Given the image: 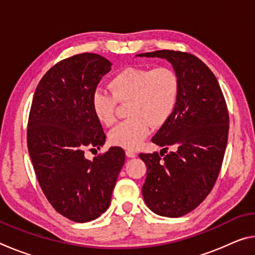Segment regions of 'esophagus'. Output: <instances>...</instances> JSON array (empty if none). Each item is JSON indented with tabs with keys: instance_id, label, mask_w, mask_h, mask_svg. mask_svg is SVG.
Listing matches in <instances>:
<instances>
[{
	"instance_id": "34e87169",
	"label": "esophagus",
	"mask_w": 255,
	"mask_h": 255,
	"mask_svg": "<svg viewBox=\"0 0 255 255\" xmlns=\"http://www.w3.org/2000/svg\"><path fill=\"white\" fill-rule=\"evenodd\" d=\"M126 156H127V157H135V156H136V153L133 152V150L127 149V150H126Z\"/></svg>"
}]
</instances>
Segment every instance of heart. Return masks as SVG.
<instances>
[{
	"label": "heart",
	"instance_id": "b5f03b06",
	"mask_svg": "<svg viewBox=\"0 0 255 255\" xmlns=\"http://www.w3.org/2000/svg\"><path fill=\"white\" fill-rule=\"evenodd\" d=\"M111 92L97 89L92 94V109L106 126L116 122L118 102L126 103L130 117L117 125L109 133L111 144L127 149L139 147L150 128L162 127L172 118L181 94L180 76L167 66L126 67L114 75Z\"/></svg>",
	"mask_w": 255,
	"mask_h": 255
}]
</instances>
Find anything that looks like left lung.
Returning <instances> with one entry per match:
<instances>
[{
  "mask_svg": "<svg viewBox=\"0 0 255 255\" xmlns=\"http://www.w3.org/2000/svg\"><path fill=\"white\" fill-rule=\"evenodd\" d=\"M139 56L166 58L180 76L174 115L152 138L164 148L139 157L147 166L141 188L146 205L157 215L181 217L206 199L221 172L230 128L227 105L214 73L195 55L165 49ZM170 145L175 149L167 153Z\"/></svg>",
  "mask_w": 255,
  "mask_h": 255,
  "instance_id": "8db88e82",
  "label": "left lung"
}]
</instances>
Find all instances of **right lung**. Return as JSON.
<instances>
[{
    "mask_svg": "<svg viewBox=\"0 0 255 255\" xmlns=\"http://www.w3.org/2000/svg\"><path fill=\"white\" fill-rule=\"evenodd\" d=\"M111 70L98 54L60 60L42 76L29 112L27 143L34 173L49 204L76 223L91 222L109 208L125 163L122 147L89 161L85 149L100 148L106 133L92 109V94Z\"/></svg>",
    "mask_w": 255,
    "mask_h": 255,
    "instance_id": "add662e5",
    "label": "right lung"
}]
</instances>
